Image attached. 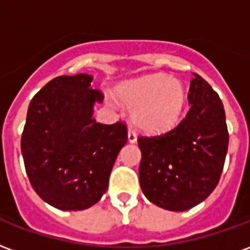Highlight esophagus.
Masks as SVG:
<instances>
[{"instance_id":"1","label":"esophagus","mask_w":250,"mask_h":250,"mask_svg":"<svg viewBox=\"0 0 250 250\" xmlns=\"http://www.w3.org/2000/svg\"><path fill=\"white\" fill-rule=\"evenodd\" d=\"M136 138H138V136H136V132H135L132 128H128V142H130V143H135V142H136Z\"/></svg>"}]
</instances>
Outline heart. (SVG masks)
Instances as JSON below:
<instances>
[{
	"label": "heart",
	"instance_id": "1",
	"mask_svg": "<svg viewBox=\"0 0 250 250\" xmlns=\"http://www.w3.org/2000/svg\"><path fill=\"white\" fill-rule=\"evenodd\" d=\"M118 94L130 108L142 130L164 131L182 119L187 92L183 83L164 74H153L120 86Z\"/></svg>",
	"mask_w": 250,
	"mask_h": 250
}]
</instances>
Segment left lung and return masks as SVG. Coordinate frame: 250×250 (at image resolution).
I'll return each mask as SVG.
<instances>
[{
	"mask_svg": "<svg viewBox=\"0 0 250 250\" xmlns=\"http://www.w3.org/2000/svg\"><path fill=\"white\" fill-rule=\"evenodd\" d=\"M188 102L191 108L175 128L138 138L142 191L151 203L173 212L189 209L213 192L228 151L223 102L197 74Z\"/></svg>",
	"mask_w": 250,
	"mask_h": 250,
	"instance_id": "obj_1",
	"label": "left lung"
}]
</instances>
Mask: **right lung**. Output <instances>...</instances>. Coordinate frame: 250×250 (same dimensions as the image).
<instances>
[{"label": "right lung", "mask_w": 250, "mask_h": 250, "mask_svg": "<svg viewBox=\"0 0 250 250\" xmlns=\"http://www.w3.org/2000/svg\"><path fill=\"white\" fill-rule=\"evenodd\" d=\"M92 75L51 79L31 99L21 138L27 176L37 195L62 210L87 209L101 200L127 127L102 125L92 106L103 92Z\"/></svg>", "instance_id": "obj_1"}]
</instances>
